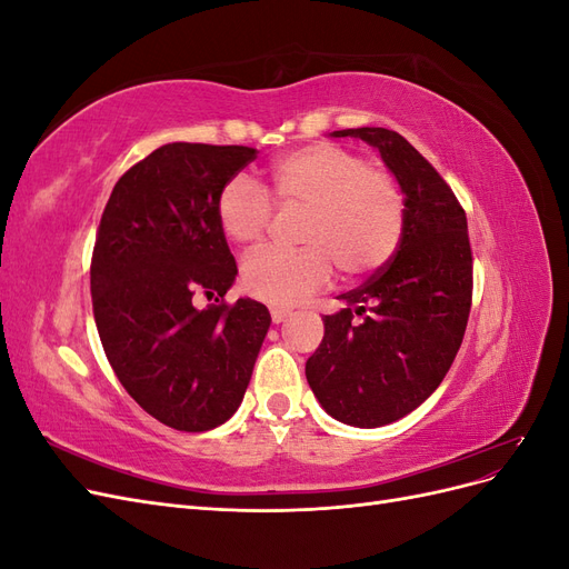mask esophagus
Segmentation results:
<instances>
[{
  "label": "esophagus",
  "mask_w": 569,
  "mask_h": 569,
  "mask_svg": "<svg viewBox=\"0 0 569 569\" xmlns=\"http://www.w3.org/2000/svg\"><path fill=\"white\" fill-rule=\"evenodd\" d=\"M287 316H289V308H282V306H270V318H272V322H282Z\"/></svg>",
  "instance_id": "esophagus-1"
}]
</instances>
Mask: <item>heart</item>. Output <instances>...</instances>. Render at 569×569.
Masks as SVG:
<instances>
[{"mask_svg": "<svg viewBox=\"0 0 569 569\" xmlns=\"http://www.w3.org/2000/svg\"><path fill=\"white\" fill-rule=\"evenodd\" d=\"M272 199L282 211H306L299 251L258 249L242 263L251 297L295 303L330 282L335 263L363 274L387 263L403 230V197L396 180L339 144L284 153L270 168ZM266 187L232 178L218 197V226L230 242L253 247L268 234L274 206Z\"/></svg>", "mask_w": 569, "mask_h": 569, "instance_id": "heart-1", "label": "heart"}]
</instances>
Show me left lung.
Segmentation results:
<instances>
[{"mask_svg":"<svg viewBox=\"0 0 569 569\" xmlns=\"http://www.w3.org/2000/svg\"><path fill=\"white\" fill-rule=\"evenodd\" d=\"M380 149L403 192V230L389 261L341 295L306 380L339 422L382 427L416 410L453 366L472 306L468 218L453 189L406 137L335 130ZM360 317V321L355 318Z\"/></svg>","mask_w":569,"mask_h":569,"instance_id":"obj_1","label":"left lung"}]
</instances>
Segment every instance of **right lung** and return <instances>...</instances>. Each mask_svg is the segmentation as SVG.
<instances>
[{
	"instance_id": "obj_1",
	"label": "right lung",
	"mask_w": 569,
	"mask_h": 569,
	"mask_svg": "<svg viewBox=\"0 0 569 569\" xmlns=\"http://www.w3.org/2000/svg\"><path fill=\"white\" fill-rule=\"evenodd\" d=\"M256 153L163 144L120 176L101 213L90 266L101 347L132 399L180 432L232 418L270 327L263 303L222 301L237 263L218 197ZM199 293L221 299L199 312Z\"/></svg>"
}]
</instances>
